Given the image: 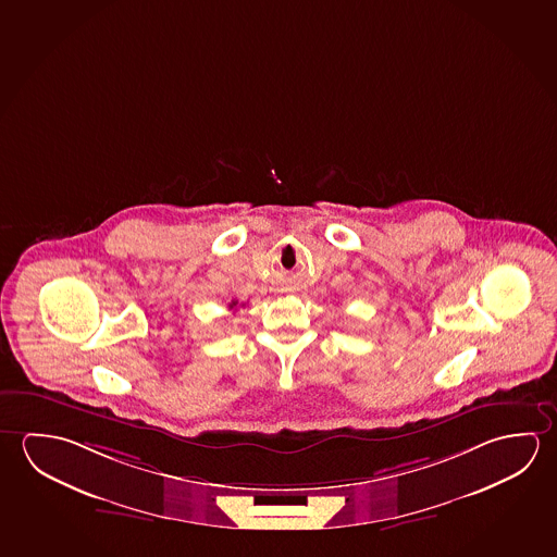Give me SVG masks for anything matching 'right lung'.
Returning a JSON list of instances; mask_svg holds the SVG:
<instances>
[{
  "mask_svg": "<svg viewBox=\"0 0 557 557\" xmlns=\"http://www.w3.org/2000/svg\"><path fill=\"white\" fill-rule=\"evenodd\" d=\"M235 307H237V301H233L228 305V309H235Z\"/></svg>",
  "mask_w": 557,
  "mask_h": 557,
  "instance_id": "right-lung-1",
  "label": "right lung"
}]
</instances>
